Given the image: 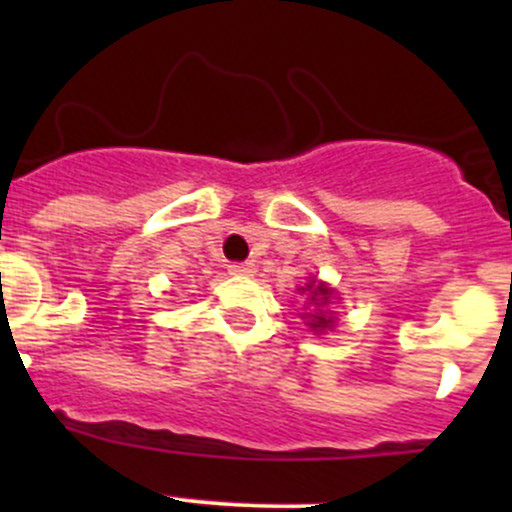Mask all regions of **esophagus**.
Segmentation results:
<instances>
[{"mask_svg": "<svg viewBox=\"0 0 512 512\" xmlns=\"http://www.w3.org/2000/svg\"><path fill=\"white\" fill-rule=\"evenodd\" d=\"M227 270H230V275L247 277V275H252V272H255V265H252V262H232Z\"/></svg>", "mask_w": 512, "mask_h": 512, "instance_id": "esophagus-1", "label": "esophagus"}]
</instances>
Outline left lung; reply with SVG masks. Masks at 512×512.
Wrapping results in <instances>:
<instances>
[{
	"label": "left lung",
	"instance_id": "obj_1",
	"mask_svg": "<svg viewBox=\"0 0 512 512\" xmlns=\"http://www.w3.org/2000/svg\"><path fill=\"white\" fill-rule=\"evenodd\" d=\"M302 292L309 294V304H312V307H319V312L312 314V322H309V324H312L314 329L332 327L334 317H329V314L322 312L324 304L329 302V294H332V289H329L327 285H322V282H317V280H309V285L304 287Z\"/></svg>",
	"mask_w": 512,
	"mask_h": 512
}]
</instances>
